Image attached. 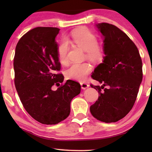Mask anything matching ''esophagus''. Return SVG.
<instances>
[{
    "label": "esophagus",
    "instance_id": "esophagus-1",
    "mask_svg": "<svg viewBox=\"0 0 152 152\" xmlns=\"http://www.w3.org/2000/svg\"><path fill=\"white\" fill-rule=\"evenodd\" d=\"M81 86H82V88L84 89V90H85V89H86L87 88H88L89 87V84H87V83H81Z\"/></svg>",
    "mask_w": 152,
    "mask_h": 152
}]
</instances>
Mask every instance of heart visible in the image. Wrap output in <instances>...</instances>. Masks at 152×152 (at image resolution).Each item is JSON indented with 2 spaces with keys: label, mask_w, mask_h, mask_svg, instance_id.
Returning <instances> with one entry per match:
<instances>
[{
  "label": "heart",
  "mask_w": 152,
  "mask_h": 152,
  "mask_svg": "<svg viewBox=\"0 0 152 152\" xmlns=\"http://www.w3.org/2000/svg\"><path fill=\"white\" fill-rule=\"evenodd\" d=\"M77 46L86 51V57L94 63H99L103 61L105 56L104 50L97 45L98 41L95 35L85 29H79L72 33L68 40ZM69 44L68 41L63 40L57 48V55L59 61L66 64L68 62V53ZM92 67L87 63L73 64L66 70V75L70 80L84 82L90 73Z\"/></svg>",
  "instance_id": "obj_1"
}]
</instances>
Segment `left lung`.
Listing matches in <instances>:
<instances>
[{"mask_svg": "<svg viewBox=\"0 0 152 152\" xmlns=\"http://www.w3.org/2000/svg\"><path fill=\"white\" fill-rule=\"evenodd\" d=\"M102 34L105 56L91 77L101 86L91 84L99 92L90 111L99 121L110 123L123 118L136 102L142 80V63L136 45L113 25L96 24Z\"/></svg>", "mask_w": 152, "mask_h": 152, "instance_id": "8db88e82", "label": "left lung"}]
</instances>
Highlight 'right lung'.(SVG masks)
Wrapping results in <instances>:
<instances>
[{
	"label": "right lung",
	"instance_id": "right-lung-1",
	"mask_svg": "<svg viewBox=\"0 0 152 152\" xmlns=\"http://www.w3.org/2000/svg\"><path fill=\"white\" fill-rule=\"evenodd\" d=\"M59 29L38 27L26 33L16 46L14 84L26 111L37 121L56 124L69 115L70 102L80 93L78 82L57 73L61 69L55 38ZM59 86L57 90L53 86Z\"/></svg>",
	"mask_w": 152,
	"mask_h": 152
}]
</instances>
